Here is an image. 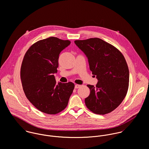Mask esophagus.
<instances>
[{"instance_id": "obj_1", "label": "esophagus", "mask_w": 149, "mask_h": 149, "mask_svg": "<svg viewBox=\"0 0 149 149\" xmlns=\"http://www.w3.org/2000/svg\"><path fill=\"white\" fill-rule=\"evenodd\" d=\"M81 86V85H79V84H75V88H79Z\"/></svg>"}]
</instances>
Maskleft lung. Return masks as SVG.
<instances>
[{
    "label": "left lung",
    "instance_id": "obj_1",
    "mask_svg": "<svg viewBox=\"0 0 149 149\" xmlns=\"http://www.w3.org/2000/svg\"><path fill=\"white\" fill-rule=\"evenodd\" d=\"M88 58L90 69L98 82L85 99L86 107L96 114H108L125 98L129 84V70L125 58L114 46L98 38L75 40Z\"/></svg>",
    "mask_w": 149,
    "mask_h": 149
}]
</instances>
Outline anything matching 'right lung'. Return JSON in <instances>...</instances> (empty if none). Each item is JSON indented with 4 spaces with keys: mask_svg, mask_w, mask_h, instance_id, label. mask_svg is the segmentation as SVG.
<instances>
[{
    "mask_svg": "<svg viewBox=\"0 0 149 149\" xmlns=\"http://www.w3.org/2000/svg\"><path fill=\"white\" fill-rule=\"evenodd\" d=\"M71 42L56 37L40 40L28 49L20 68V79L29 100L39 111L56 114L67 106L75 85L56 82L54 73L58 67L61 52Z\"/></svg>",
    "mask_w": 149,
    "mask_h": 149,
    "instance_id": "1",
    "label": "right lung"
}]
</instances>
